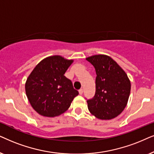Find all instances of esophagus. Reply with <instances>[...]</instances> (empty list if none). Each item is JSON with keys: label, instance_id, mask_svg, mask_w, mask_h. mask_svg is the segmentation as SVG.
Segmentation results:
<instances>
[{"label": "esophagus", "instance_id": "obj_1", "mask_svg": "<svg viewBox=\"0 0 154 154\" xmlns=\"http://www.w3.org/2000/svg\"><path fill=\"white\" fill-rule=\"evenodd\" d=\"M79 94H80V95H82V94H83V89H80L79 90Z\"/></svg>", "mask_w": 154, "mask_h": 154}]
</instances>
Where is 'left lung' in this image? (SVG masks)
<instances>
[{"label": "left lung", "mask_w": 154, "mask_h": 154, "mask_svg": "<svg viewBox=\"0 0 154 154\" xmlns=\"http://www.w3.org/2000/svg\"><path fill=\"white\" fill-rule=\"evenodd\" d=\"M96 69V93L87 102L91 114L110 120L122 112L128 103L131 84L127 74L116 61L105 55L86 58Z\"/></svg>", "instance_id": "left-lung-1"}]
</instances>
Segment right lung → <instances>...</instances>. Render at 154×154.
I'll use <instances>...</instances> for the list:
<instances>
[{
	"label": "right lung",
	"mask_w": 154,
	"mask_h": 154,
	"mask_svg": "<svg viewBox=\"0 0 154 154\" xmlns=\"http://www.w3.org/2000/svg\"><path fill=\"white\" fill-rule=\"evenodd\" d=\"M72 60L60 56L44 59L26 79L25 91L29 101L38 113L55 117L68 109L78 91L64 75Z\"/></svg>",
	"instance_id": "right-lung-1"
}]
</instances>
